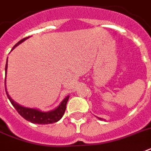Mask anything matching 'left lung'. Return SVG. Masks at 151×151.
I'll return each instance as SVG.
<instances>
[{
	"instance_id": "1",
	"label": "left lung",
	"mask_w": 151,
	"mask_h": 151,
	"mask_svg": "<svg viewBox=\"0 0 151 151\" xmlns=\"http://www.w3.org/2000/svg\"><path fill=\"white\" fill-rule=\"evenodd\" d=\"M97 118H98V119H99V120H103V119H102V118H100V117H97Z\"/></svg>"
}]
</instances>
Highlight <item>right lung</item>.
Here are the masks:
<instances>
[{
    "mask_svg": "<svg viewBox=\"0 0 151 151\" xmlns=\"http://www.w3.org/2000/svg\"><path fill=\"white\" fill-rule=\"evenodd\" d=\"M26 37V38L22 39L21 41H19L14 47L12 48V51L17 47L18 45H19L20 44L26 41L27 39L29 38ZM7 69H8V59L6 61V66H5V79L6 76H7ZM5 91L6 94L8 96V99L10 100L11 103L12 104V106L15 108V110H17L18 113L22 116L23 118L30 122L31 123L34 124H52V123H55V122H59V120L61 119L63 116L65 110H66V106L67 103L70 96H67L62 101L60 104H59L56 108H55L54 110H50V111H42V110H39V109H36V108H29L23 106H21L20 104L17 103L15 101L13 100L11 96L8 95V92H7V88H6V80H5Z\"/></svg>",
    "mask_w": 151,
    "mask_h": 151,
    "instance_id": "1",
    "label": "right lung"
}]
</instances>
